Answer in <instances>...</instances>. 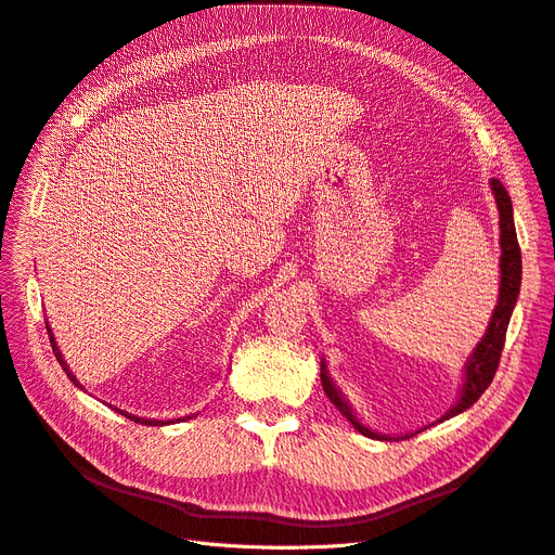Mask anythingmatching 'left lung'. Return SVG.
Here are the masks:
<instances>
[{
    "instance_id": "obj_1",
    "label": "left lung",
    "mask_w": 555,
    "mask_h": 555,
    "mask_svg": "<svg viewBox=\"0 0 555 555\" xmlns=\"http://www.w3.org/2000/svg\"><path fill=\"white\" fill-rule=\"evenodd\" d=\"M491 193L495 198V207H498V219H500V293H498V304L491 313L489 320V327L481 336V341L475 346V350L470 352L466 366H463V383L459 389V399L456 403L447 410V413L436 420L444 422V420H452L456 415H461L463 410H468L481 395H485V389L491 385L498 362H500V354H503V346H505V334H507V325H509V318L512 311L516 307V299H518V291H521V251H518V242H516V230H514V209H512V198L507 195L505 186L500 184L498 180H491ZM320 380H323V389L325 395L330 397V401L341 410L344 417L366 438H375V440H399V438H410L424 428L434 426L428 424L424 428H417L415 434H403V436H385L373 431L364 422H360V417L354 415L352 405L348 403V399L344 397V391L338 389L332 380V375L327 371L325 360L320 362Z\"/></svg>"
}]
</instances>
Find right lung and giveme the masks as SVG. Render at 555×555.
<instances>
[{"mask_svg":"<svg viewBox=\"0 0 555 555\" xmlns=\"http://www.w3.org/2000/svg\"><path fill=\"white\" fill-rule=\"evenodd\" d=\"M46 330H48V336H50V346H52V352H55V357H57V362L62 364V369H64V373L68 375V380L74 383L78 389H82V385H80V380L76 378L74 375V371L68 369V364L64 362V357H62V352H60V346H57V341H55V336H52V330H50V325H46ZM117 413H121L124 417H129V420H133L135 424H150V426H164V424H168V422H164V420H145V417H138V415H131V413H127V410H119V408H115ZM180 422V420H177Z\"/></svg>","mask_w":555,"mask_h":555,"instance_id":"obj_1","label":"right lung"}]
</instances>
